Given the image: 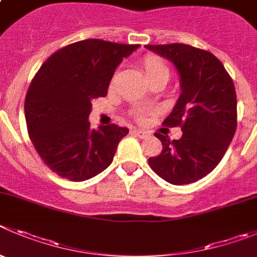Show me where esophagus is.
<instances>
[{
    "mask_svg": "<svg viewBox=\"0 0 257 257\" xmlns=\"http://www.w3.org/2000/svg\"><path fill=\"white\" fill-rule=\"evenodd\" d=\"M133 133L140 139H145V138H148V136H149V133H147V131H144V130H134Z\"/></svg>",
    "mask_w": 257,
    "mask_h": 257,
    "instance_id": "obj_1",
    "label": "esophagus"
}]
</instances>
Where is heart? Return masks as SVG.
<instances>
[{"label":"heart","mask_w":257,"mask_h":257,"mask_svg":"<svg viewBox=\"0 0 257 257\" xmlns=\"http://www.w3.org/2000/svg\"><path fill=\"white\" fill-rule=\"evenodd\" d=\"M141 66H143L145 76L149 80V82L155 81V80H164V81H168L169 77H171V70H169L168 65H167L166 61H164L163 58L159 57V56L147 55L145 57H143V60H141ZM145 114H147V112H145L144 109H136L135 112H134V116H135L136 121L139 122L144 121Z\"/></svg>","instance_id":"b5f03b06"}]
</instances>
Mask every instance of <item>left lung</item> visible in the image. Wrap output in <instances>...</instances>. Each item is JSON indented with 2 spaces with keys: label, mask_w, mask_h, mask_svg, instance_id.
<instances>
[{
  "label": "left lung",
  "mask_w": 257,
  "mask_h": 257,
  "mask_svg": "<svg viewBox=\"0 0 257 257\" xmlns=\"http://www.w3.org/2000/svg\"><path fill=\"white\" fill-rule=\"evenodd\" d=\"M147 48L175 63L182 94L163 121L181 127L182 138L169 140L155 133L162 153L149 166L172 185H187L205 177L222 161L237 128V95L232 77L211 52L182 43L148 44Z\"/></svg>",
  "instance_id": "8db88e82"
}]
</instances>
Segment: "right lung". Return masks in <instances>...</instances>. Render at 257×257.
<instances>
[{"mask_svg":"<svg viewBox=\"0 0 257 257\" xmlns=\"http://www.w3.org/2000/svg\"><path fill=\"white\" fill-rule=\"evenodd\" d=\"M139 44L85 39L49 56L25 96V119L34 149L60 177L81 182L99 175L128 134L114 123L91 128V100L107 95L123 57Z\"/></svg>","mask_w":257,"mask_h":257,"instance_id":"obj_1","label":"right lung"}]
</instances>
